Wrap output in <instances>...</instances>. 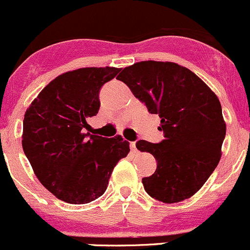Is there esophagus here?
Wrapping results in <instances>:
<instances>
[{
	"mask_svg": "<svg viewBox=\"0 0 250 250\" xmlns=\"http://www.w3.org/2000/svg\"><path fill=\"white\" fill-rule=\"evenodd\" d=\"M130 148H131V151H133V153H135V151L137 150V149H136V143L135 142H131L130 143Z\"/></svg>",
	"mask_w": 250,
	"mask_h": 250,
	"instance_id": "esophagus-1",
	"label": "esophagus"
}]
</instances>
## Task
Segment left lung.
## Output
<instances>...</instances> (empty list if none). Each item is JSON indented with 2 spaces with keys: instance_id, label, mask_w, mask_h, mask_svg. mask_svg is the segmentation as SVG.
Masks as SVG:
<instances>
[{
  "instance_id": "8db88e82",
  "label": "left lung",
  "mask_w": 250,
  "mask_h": 250,
  "mask_svg": "<svg viewBox=\"0 0 250 250\" xmlns=\"http://www.w3.org/2000/svg\"><path fill=\"white\" fill-rule=\"evenodd\" d=\"M117 78L149 113L161 118V142H136V148L153 154L158 165L142 179L144 190L165 203L189 199L220 160L226 125L217 95L194 72L174 62L142 61L122 69Z\"/></svg>"
}]
</instances>
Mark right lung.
Wrapping results in <instances>:
<instances>
[{
    "label": "right lung",
    "instance_id": "right-lung-1",
    "mask_svg": "<svg viewBox=\"0 0 250 250\" xmlns=\"http://www.w3.org/2000/svg\"><path fill=\"white\" fill-rule=\"evenodd\" d=\"M119 72L115 67L66 72L51 81L25 113V155L40 182L61 201L84 205L102 196L114 166L130 151L122 136L86 132V120L101 106L100 90Z\"/></svg>",
    "mask_w": 250,
    "mask_h": 250
}]
</instances>
